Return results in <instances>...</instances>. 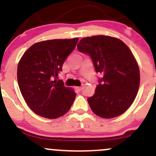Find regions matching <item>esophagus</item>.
Segmentation results:
<instances>
[{"instance_id": "obj_1", "label": "esophagus", "mask_w": 156, "mask_h": 156, "mask_svg": "<svg viewBox=\"0 0 156 156\" xmlns=\"http://www.w3.org/2000/svg\"><path fill=\"white\" fill-rule=\"evenodd\" d=\"M75 89H76L78 91H81V90H82V87H75Z\"/></svg>"}]
</instances>
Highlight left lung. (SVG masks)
Instances as JSON below:
<instances>
[{"label":"left lung","mask_w":156,"mask_h":156,"mask_svg":"<svg viewBox=\"0 0 156 156\" xmlns=\"http://www.w3.org/2000/svg\"><path fill=\"white\" fill-rule=\"evenodd\" d=\"M77 47L90 56L96 72L103 74L94 95L87 99L92 111L104 119L123 114L140 86L139 66L132 52L123 41L106 35L84 37Z\"/></svg>","instance_id":"1"}]
</instances>
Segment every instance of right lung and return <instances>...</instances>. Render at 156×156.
<instances>
[{
	"mask_svg": "<svg viewBox=\"0 0 156 156\" xmlns=\"http://www.w3.org/2000/svg\"><path fill=\"white\" fill-rule=\"evenodd\" d=\"M78 41L76 37L37 42L22 56L17 68L18 84L25 101L35 114L54 119L70 109L76 94L55 77Z\"/></svg>",
	"mask_w": 156,
	"mask_h": 156,
	"instance_id": "1",
	"label": "right lung"
}]
</instances>
